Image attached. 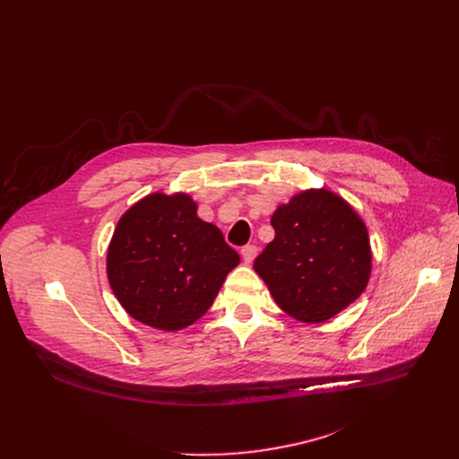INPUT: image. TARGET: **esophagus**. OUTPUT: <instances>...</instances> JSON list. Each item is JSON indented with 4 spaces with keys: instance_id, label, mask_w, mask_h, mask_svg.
Returning a JSON list of instances; mask_svg holds the SVG:
<instances>
[{
    "instance_id": "1",
    "label": "esophagus",
    "mask_w": 459,
    "mask_h": 459,
    "mask_svg": "<svg viewBox=\"0 0 459 459\" xmlns=\"http://www.w3.org/2000/svg\"><path fill=\"white\" fill-rule=\"evenodd\" d=\"M255 254H257V247H255V245H245V247L241 248V257H243V261H245L247 265L252 264Z\"/></svg>"
}]
</instances>
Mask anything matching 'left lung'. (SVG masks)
<instances>
[{
    "mask_svg": "<svg viewBox=\"0 0 459 459\" xmlns=\"http://www.w3.org/2000/svg\"><path fill=\"white\" fill-rule=\"evenodd\" d=\"M274 239L254 271L278 307L303 323L331 319L365 290L372 252L358 212L326 188H310L280 205L271 218Z\"/></svg>",
    "mask_w": 459,
    "mask_h": 459,
    "instance_id": "8db88e82",
    "label": "left lung"
}]
</instances>
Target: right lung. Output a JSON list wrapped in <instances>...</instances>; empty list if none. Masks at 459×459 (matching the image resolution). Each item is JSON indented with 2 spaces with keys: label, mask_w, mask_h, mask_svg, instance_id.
Returning <instances> with one entry per match:
<instances>
[{
  "label": "right lung",
  "mask_w": 459,
  "mask_h": 459,
  "mask_svg": "<svg viewBox=\"0 0 459 459\" xmlns=\"http://www.w3.org/2000/svg\"><path fill=\"white\" fill-rule=\"evenodd\" d=\"M195 211L188 194H149L119 218L108 245L114 296L134 319L160 331L198 321L239 264L221 230Z\"/></svg>",
  "instance_id": "obj_1"
}]
</instances>
